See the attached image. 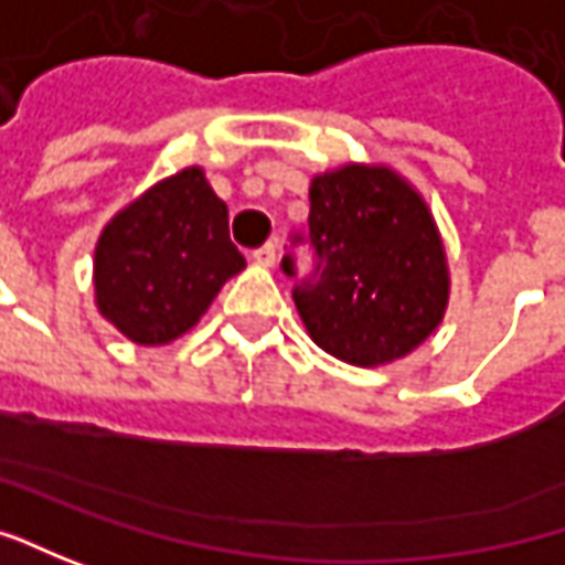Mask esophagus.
<instances>
[{
  "instance_id": "obj_1",
  "label": "esophagus",
  "mask_w": 565,
  "mask_h": 565,
  "mask_svg": "<svg viewBox=\"0 0 565 565\" xmlns=\"http://www.w3.org/2000/svg\"><path fill=\"white\" fill-rule=\"evenodd\" d=\"M275 259H278V249H275V244H265L259 246V249H253V263L275 265Z\"/></svg>"
}]
</instances>
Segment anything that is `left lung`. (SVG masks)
I'll return each instance as SVG.
<instances>
[{"label":"left lung","instance_id":"left-lung-1","mask_svg":"<svg viewBox=\"0 0 565 565\" xmlns=\"http://www.w3.org/2000/svg\"><path fill=\"white\" fill-rule=\"evenodd\" d=\"M312 271L294 302L309 338L350 365H381L416 350L444 319L447 259L438 227L413 186L387 168L347 166L309 186Z\"/></svg>","mask_w":565,"mask_h":565}]
</instances>
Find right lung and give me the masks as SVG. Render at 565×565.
<instances>
[{
	"instance_id": "right-lung-1",
	"label": "right lung",
	"mask_w": 565,
	"mask_h": 565,
	"mask_svg": "<svg viewBox=\"0 0 565 565\" xmlns=\"http://www.w3.org/2000/svg\"><path fill=\"white\" fill-rule=\"evenodd\" d=\"M244 265L227 234V205L200 168H184L106 224L93 263L96 306L134 343H168Z\"/></svg>"
}]
</instances>
